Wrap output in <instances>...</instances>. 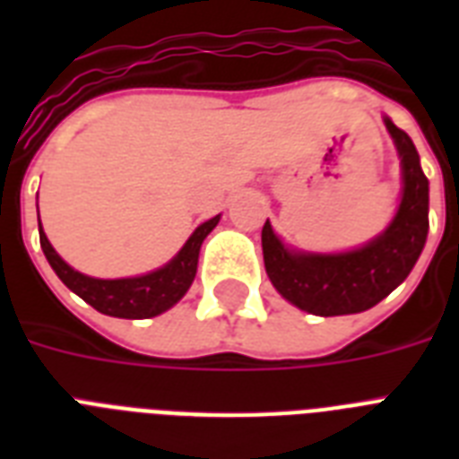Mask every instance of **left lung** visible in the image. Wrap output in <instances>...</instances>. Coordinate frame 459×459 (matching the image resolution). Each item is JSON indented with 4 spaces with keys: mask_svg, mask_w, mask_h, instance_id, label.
<instances>
[{
    "mask_svg": "<svg viewBox=\"0 0 459 459\" xmlns=\"http://www.w3.org/2000/svg\"><path fill=\"white\" fill-rule=\"evenodd\" d=\"M400 157L403 193L395 216L377 238L348 252L293 250L266 219L262 252L269 281L298 309L341 316L371 309L388 298L417 264L429 233V180L405 131L384 117Z\"/></svg>",
    "mask_w": 459,
    "mask_h": 459,
    "instance_id": "left-lung-1",
    "label": "left lung"
}]
</instances>
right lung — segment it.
Segmentation results:
<instances>
[{"instance_id":"right-lung-1","label":"right lung","mask_w":459,"mask_h":459,"mask_svg":"<svg viewBox=\"0 0 459 459\" xmlns=\"http://www.w3.org/2000/svg\"><path fill=\"white\" fill-rule=\"evenodd\" d=\"M219 219H221V214L200 223L193 230V236L187 238L186 245L176 252V257L169 259L164 266H159L154 272L131 276V279H95V276L75 272L74 266L66 264L59 257V252L54 250L52 243L47 240L38 212L39 245H42V252H45L54 273L78 298L95 307L97 312L118 316V319H150V316H157V314L171 309L187 293V288L193 286L200 247L204 238L216 229Z\"/></svg>"}]
</instances>
